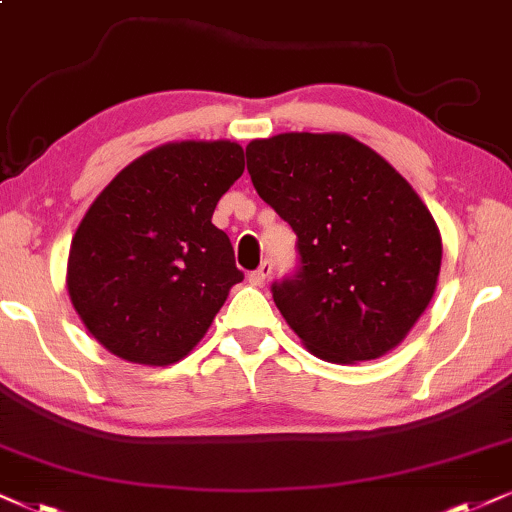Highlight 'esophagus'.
<instances>
[{
    "instance_id": "esophagus-1",
    "label": "esophagus",
    "mask_w": 512,
    "mask_h": 512,
    "mask_svg": "<svg viewBox=\"0 0 512 512\" xmlns=\"http://www.w3.org/2000/svg\"><path fill=\"white\" fill-rule=\"evenodd\" d=\"M269 276H271V262H262L260 269H255L248 276V281L252 283V286H264V283L269 281Z\"/></svg>"
}]
</instances>
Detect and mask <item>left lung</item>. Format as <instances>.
Masks as SVG:
<instances>
[{
    "mask_svg": "<svg viewBox=\"0 0 512 512\" xmlns=\"http://www.w3.org/2000/svg\"><path fill=\"white\" fill-rule=\"evenodd\" d=\"M252 184L297 234L300 274L278 312L323 361L385 357L437 290L442 236L383 155L349 134L286 132L245 146Z\"/></svg>",
    "mask_w": 512,
    "mask_h": 512,
    "instance_id": "8db88e82",
    "label": "left lung"
}]
</instances>
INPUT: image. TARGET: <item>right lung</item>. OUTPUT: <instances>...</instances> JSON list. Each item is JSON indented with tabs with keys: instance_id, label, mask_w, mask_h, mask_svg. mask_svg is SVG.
<instances>
[{
	"instance_id": "obj_1",
	"label": "right lung",
	"mask_w": 512,
	"mask_h": 512,
	"mask_svg": "<svg viewBox=\"0 0 512 512\" xmlns=\"http://www.w3.org/2000/svg\"><path fill=\"white\" fill-rule=\"evenodd\" d=\"M245 170L241 144L170 141L115 174L77 226L66 286L87 331L115 357L177 364L243 281L212 224Z\"/></svg>"
}]
</instances>
